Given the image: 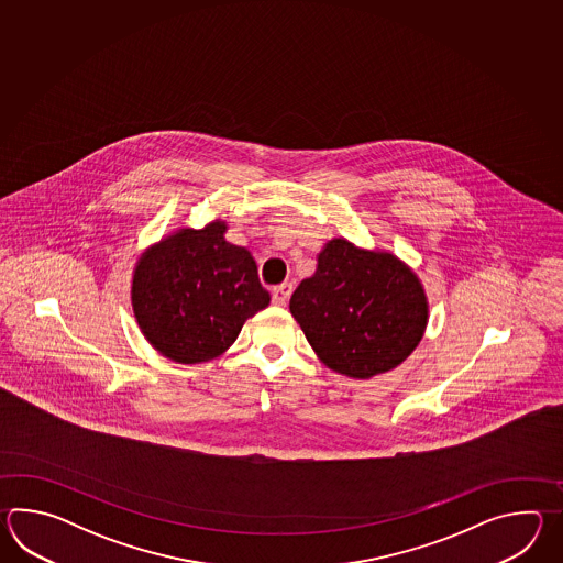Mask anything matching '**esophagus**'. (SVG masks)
<instances>
[{
  "instance_id": "esophagus-1",
  "label": "esophagus",
  "mask_w": 563,
  "mask_h": 563,
  "mask_svg": "<svg viewBox=\"0 0 563 563\" xmlns=\"http://www.w3.org/2000/svg\"><path fill=\"white\" fill-rule=\"evenodd\" d=\"M289 296H291V286H289V284H282V286L272 289V301H274L276 306H286Z\"/></svg>"
}]
</instances>
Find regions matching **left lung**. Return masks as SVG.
I'll return each mask as SVG.
<instances>
[{"mask_svg": "<svg viewBox=\"0 0 563 563\" xmlns=\"http://www.w3.org/2000/svg\"><path fill=\"white\" fill-rule=\"evenodd\" d=\"M289 311L328 368L360 380L402 364L429 322L424 289L407 264L342 238L323 245Z\"/></svg>", "mask_w": 563, "mask_h": 563, "instance_id": "1", "label": "left lung"}]
</instances>
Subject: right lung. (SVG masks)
Returning <instances> with one entry per match:
<instances>
[{
	"instance_id": "add662e5",
	"label": "right lung",
	"mask_w": 563,
	"mask_h": 563,
	"mask_svg": "<svg viewBox=\"0 0 563 563\" xmlns=\"http://www.w3.org/2000/svg\"><path fill=\"white\" fill-rule=\"evenodd\" d=\"M225 221L179 229L141 255L132 310L148 344L180 364L217 358L247 318L269 306L252 253L225 241Z\"/></svg>"
}]
</instances>
